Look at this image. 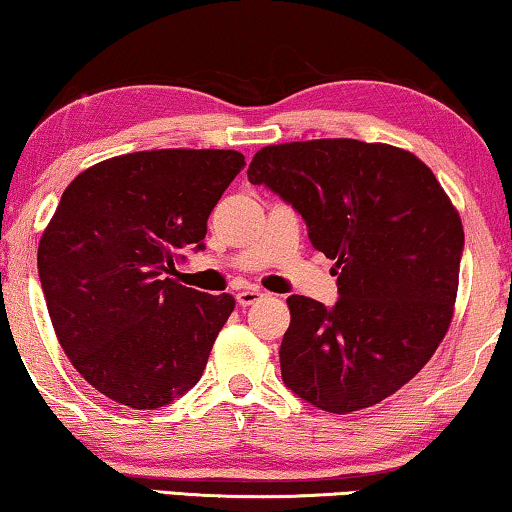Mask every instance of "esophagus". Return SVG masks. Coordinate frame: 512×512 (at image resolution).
<instances>
[{
  "mask_svg": "<svg viewBox=\"0 0 512 512\" xmlns=\"http://www.w3.org/2000/svg\"><path fill=\"white\" fill-rule=\"evenodd\" d=\"M261 298H263V291H261V288H254V286H247V288H242V291L235 293V300H238L240 307L254 305V302L261 300Z\"/></svg>",
  "mask_w": 512,
  "mask_h": 512,
  "instance_id": "obj_1",
  "label": "esophagus"
}]
</instances>
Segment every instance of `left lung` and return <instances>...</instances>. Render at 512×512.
<instances>
[{
    "mask_svg": "<svg viewBox=\"0 0 512 512\" xmlns=\"http://www.w3.org/2000/svg\"><path fill=\"white\" fill-rule=\"evenodd\" d=\"M305 219L335 261V307L291 295L281 379L305 402L351 413L409 383L446 337L464 228L432 170L383 143L321 138L268 145L249 164Z\"/></svg>",
    "mask_w": 512,
    "mask_h": 512,
    "instance_id": "left-lung-1",
    "label": "left lung"
}]
</instances>
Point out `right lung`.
Masks as SVG:
<instances>
[{"label":"right lung","mask_w":512,"mask_h":512,"mask_svg":"<svg viewBox=\"0 0 512 512\" xmlns=\"http://www.w3.org/2000/svg\"><path fill=\"white\" fill-rule=\"evenodd\" d=\"M244 168L233 150H152L101 161L64 189L39 242L55 335L101 395L159 409L203 376L235 307L170 279L203 249L207 217Z\"/></svg>","instance_id":"1"}]
</instances>
